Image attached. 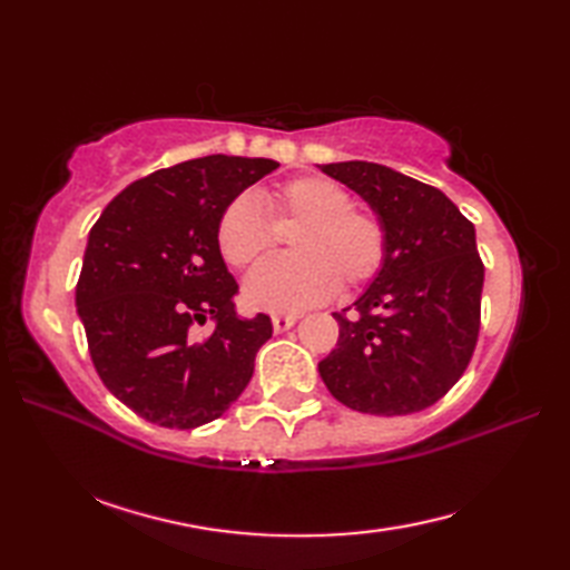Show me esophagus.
<instances>
[{
  "label": "esophagus",
  "mask_w": 570,
  "mask_h": 570,
  "mask_svg": "<svg viewBox=\"0 0 570 570\" xmlns=\"http://www.w3.org/2000/svg\"><path fill=\"white\" fill-rule=\"evenodd\" d=\"M296 321H298V316H294V313H276V316H272L274 333H284V331H288Z\"/></svg>",
  "instance_id": "1"
}]
</instances>
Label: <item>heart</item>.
<instances>
[{
  "label": "heart",
  "instance_id": "obj_1",
  "mask_svg": "<svg viewBox=\"0 0 570 570\" xmlns=\"http://www.w3.org/2000/svg\"><path fill=\"white\" fill-rule=\"evenodd\" d=\"M262 203L242 193L217 220V249L229 266L245 269L276 245V227H292L294 254L259 264L245 282L247 304L272 313L321 304L337 286L372 282L386 262V229L380 215L355 208L345 186L325 176H298L266 190Z\"/></svg>",
  "mask_w": 570,
  "mask_h": 570
}]
</instances>
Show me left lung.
<instances>
[{
    "label": "left lung",
    "mask_w": 570,
    "mask_h": 570,
    "mask_svg": "<svg viewBox=\"0 0 570 570\" xmlns=\"http://www.w3.org/2000/svg\"><path fill=\"white\" fill-rule=\"evenodd\" d=\"M380 215L386 262L341 325L318 372L337 402L377 416L426 409L465 372L480 333L485 266L475 225L439 188L382 164H323Z\"/></svg>",
    "instance_id": "obj_1"
}]
</instances>
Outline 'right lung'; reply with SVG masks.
Returning <instances> with one entry per match:
<instances>
[{"mask_svg": "<svg viewBox=\"0 0 570 570\" xmlns=\"http://www.w3.org/2000/svg\"><path fill=\"white\" fill-rule=\"evenodd\" d=\"M276 168L225 154L161 168L127 186L92 225L78 316L102 384L141 419L203 426L252 380L272 321L237 316V282L215 229L225 205ZM208 317L216 328L196 342L189 328Z\"/></svg>", "mask_w": 570, "mask_h": 570, "instance_id": "1", "label": "right lung"}]
</instances>
